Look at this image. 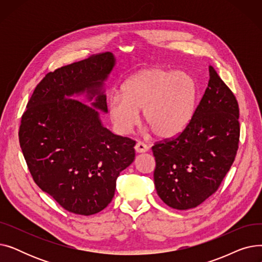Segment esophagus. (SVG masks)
I'll return each instance as SVG.
<instances>
[{
    "label": "esophagus",
    "mask_w": 262,
    "mask_h": 262,
    "mask_svg": "<svg viewBox=\"0 0 262 262\" xmlns=\"http://www.w3.org/2000/svg\"><path fill=\"white\" fill-rule=\"evenodd\" d=\"M135 149H136L137 153H145V152H147V150H148V146L145 143L139 141V142L136 143Z\"/></svg>",
    "instance_id": "34e87169"
}]
</instances>
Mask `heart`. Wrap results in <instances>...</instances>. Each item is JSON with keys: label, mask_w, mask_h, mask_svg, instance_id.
<instances>
[{"label": "heart", "mask_w": 262, "mask_h": 262, "mask_svg": "<svg viewBox=\"0 0 262 262\" xmlns=\"http://www.w3.org/2000/svg\"><path fill=\"white\" fill-rule=\"evenodd\" d=\"M199 89L190 74L160 67L140 70L109 101L108 114L116 128L127 134L138 123V112L158 138L182 133L194 116Z\"/></svg>", "instance_id": "heart-1"}]
</instances>
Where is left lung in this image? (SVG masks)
<instances>
[{
  "label": "left lung",
  "mask_w": 262,
  "mask_h": 262,
  "mask_svg": "<svg viewBox=\"0 0 262 262\" xmlns=\"http://www.w3.org/2000/svg\"><path fill=\"white\" fill-rule=\"evenodd\" d=\"M236 96L209 66V81L188 126L152 146L157 194L178 210L194 208L219 189L239 146Z\"/></svg>",
  "instance_id": "left-lung-1"
}]
</instances>
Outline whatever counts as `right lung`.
<instances>
[{
	"mask_svg": "<svg viewBox=\"0 0 262 262\" xmlns=\"http://www.w3.org/2000/svg\"><path fill=\"white\" fill-rule=\"evenodd\" d=\"M116 59L105 52L48 73L21 118L19 141L37 186L62 208L91 215L112 202L117 178L135 159L136 141L102 125L103 86ZM86 93L93 107L73 99Z\"/></svg>",
	"mask_w": 262,
	"mask_h": 262,
	"instance_id": "obj_1",
	"label": "right lung"
}]
</instances>
